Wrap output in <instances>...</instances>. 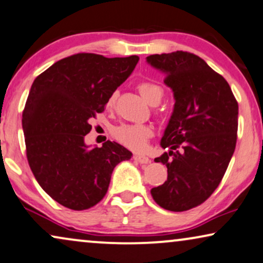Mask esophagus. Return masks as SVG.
I'll list each match as a JSON object with an SVG mask.
<instances>
[{"instance_id":"esophagus-1","label":"esophagus","mask_w":263,"mask_h":263,"mask_svg":"<svg viewBox=\"0 0 263 263\" xmlns=\"http://www.w3.org/2000/svg\"><path fill=\"white\" fill-rule=\"evenodd\" d=\"M134 159L139 163H149L150 162L149 157L145 156V155H137V154H136V155L134 156Z\"/></svg>"}]
</instances>
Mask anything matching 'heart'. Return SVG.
<instances>
[{
	"mask_svg": "<svg viewBox=\"0 0 263 263\" xmlns=\"http://www.w3.org/2000/svg\"><path fill=\"white\" fill-rule=\"evenodd\" d=\"M138 91L141 92L146 102L155 106L161 101L163 96V89L159 84L154 82H141L138 84ZM118 97V92L114 91L108 97L107 106L111 107L115 103ZM153 136V129L146 125H121L114 129V137L119 143L125 145L126 148L135 150V152H142L146 145V141Z\"/></svg>",
	"mask_w": 263,
	"mask_h": 263,
	"instance_id": "obj_1",
	"label": "heart"
}]
</instances>
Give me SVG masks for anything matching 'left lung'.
<instances>
[{
	"mask_svg": "<svg viewBox=\"0 0 263 263\" xmlns=\"http://www.w3.org/2000/svg\"><path fill=\"white\" fill-rule=\"evenodd\" d=\"M146 62L164 73L174 109L155 162L167 167V180L152 189L157 204L171 212L197 207L219 186L236 148L238 103L222 76L187 51L155 54Z\"/></svg>",
	"mask_w": 263,
	"mask_h": 263,
	"instance_id": "8db88e82",
	"label": "left lung"
}]
</instances>
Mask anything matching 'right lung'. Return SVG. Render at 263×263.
I'll list each match as a JSON object with an SVG mask.
<instances>
[{
    "label": "right lung",
    "instance_id": "obj_1",
    "mask_svg": "<svg viewBox=\"0 0 263 263\" xmlns=\"http://www.w3.org/2000/svg\"><path fill=\"white\" fill-rule=\"evenodd\" d=\"M139 58L79 52L34 79L23 111L26 156L41 187L66 208L84 211L107 194L114 167L132 153L115 142L89 148V120L134 72Z\"/></svg>",
    "mask_w": 263,
    "mask_h": 263
}]
</instances>
